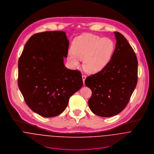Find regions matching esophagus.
<instances>
[{
  "mask_svg": "<svg viewBox=\"0 0 154 154\" xmlns=\"http://www.w3.org/2000/svg\"><path fill=\"white\" fill-rule=\"evenodd\" d=\"M86 75H84V74H83L82 75V80H83V82H84V84H85V79H86Z\"/></svg>",
  "mask_w": 154,
  "mask_h": 154,
  "instance_id": "34e87169",
  "label": "esophagus"
}]
</instances>
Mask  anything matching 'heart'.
Here are the masks:
<instances>
[{
	"label": "heart",
	"mask_w": 154,
	"mask_h": 154,
	"mask_svg": "<svg viewBox=\"0 0 154 154\" xmlns=\"http://www.w3.org/2000/svg\"><path fill=\"white\" fill-rule=\"evenodd\" d=\"M68 59L74 66H79L84 60V70L90 73L100 72L110 62L114 42L108 38H101L92 34H83L74 40Z\"/></svg>",
	"instance_id": "b5f03b06"
}]
</instances>
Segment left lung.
Returning <instances> with one entry per match:
<instances>
[{"mask_svg": "<svg viewBox=\"0 0 154 154\" xmlns=\"http://www.w3.org/2000/svg\"><path fill=\"white\" fill-rule=\"evenodd\" d=\"M110 62L101 71L88 76L85 85L92 91L89 109L96 115L109 117L126 107L137 82V59L131 45L119 32Z\"/></svg>", "mask_w": 154, "mask_h": 154, "instance_id": "obj_1", "label": "left lung"}]
</instances>
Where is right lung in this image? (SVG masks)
Here are the masks:
<instances>
[{
	"instance_id": "obj_1",
	"label": "right lung",
	"mask_w": 154,
	"mask_h": 154,
	"mask_svg": "<svg viewBox=\"0 0 154 154\" xmlns=\"http://www.w3.org/2000/svg\"><path fill=\"white\" fill-rule=\"evenodd\" d=\"M69 42L63 31L32 35L18 61V84L27 106L45 117L66 109L70 97L83 85L80 71L65 67Z\"/></svg>"
}]
</instances>
